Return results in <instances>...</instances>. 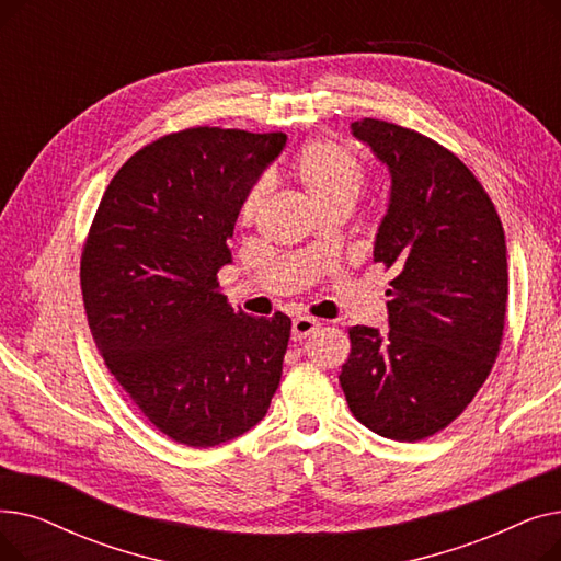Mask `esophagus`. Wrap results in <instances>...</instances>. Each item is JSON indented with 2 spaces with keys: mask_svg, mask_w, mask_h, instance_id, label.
<instances>
[{
  "mask_svg": "<svg viewBox=\"0 0 561 561\" xmlns=\"http://www.w3.org/2000/svg\"><path fill=\"white\" fill-rule=\"evenodd\" d=\"M318 328H320V322L316 318H309V316L296 318L293 320V341H302V339L311 336Z\"/></svg>",
  "mask_w": 561,
  "mask_h": 561,
  "instance_id": "34e87169",
  "label": "esophagus"
}]
</instances>
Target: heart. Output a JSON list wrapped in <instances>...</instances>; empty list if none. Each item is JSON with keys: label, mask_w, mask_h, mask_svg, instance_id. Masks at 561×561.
<instances>
[{"label": "heart", "mask_w": 561, "mask_h": 561, "mask_svg": "<svg viewBox=\"0 0 561 561\" xmlns=\"http://www.w3.org/2000/svg\"><path fill=\"white\" fill-rule=\"evenodd\" d=\"M293 174L322 211L339 204H355L366 186L364 163L336 140L318 138L307 142L293 163ZM265 195V184L250 186L241 202V218L252 220Z\"/></svg>", "instance_id": "1"}]
</instances>
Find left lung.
<instances>
[{"label":"left lung","instance_id":"8db88e82","mask_svg":"<svg viewBox=\"0 0 561 561\" xmlns=\"http://www.w3.org/2000/svg\"><path fill=\"white\" fill-rule=\"evenodd\" d=\"M391 172L375 263L389 282V332L350 328L339 381L362 425L393 440L446 430L486 381L507 316V245L495 206L468 165L396 123H352Z\"/></svg>","mask_w":561,"mask_h":561}]
</instances>
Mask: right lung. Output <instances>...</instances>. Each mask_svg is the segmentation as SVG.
I'll list each match as a JSON object with an SVG mask.
<instances>
[{
  "label": "right lung",
  "instance_id": "1",
  "mask_svg": "<svg viewBox=\"0 0 561 561\" xmlns=\"http://www.w3.org/2000/svg\"><path fill=\"white\" fill-rule=\"evenodd\" d=\"M286 134L191 127L113 174L81 250V296L104 364L140 414L188 448L254 427L279 387L290 318L227 302L218 273L241 202Z\"/></svg>",
  "mask_w": 561,
  "mask_h": 561
}]
</instances>
